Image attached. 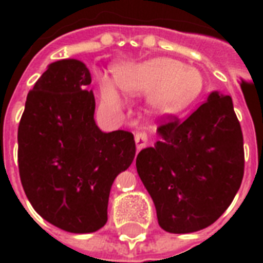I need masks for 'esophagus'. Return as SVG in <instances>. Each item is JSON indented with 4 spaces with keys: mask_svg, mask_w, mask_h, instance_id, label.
Masks as SVG:
<instances>
[{
    "mask_svg": "<svg viewBox=\"0 0 263 263\" xmlns=\"http://www.w3.org/2000/svg\"><path fill=\"white\" fill-rule=\"evenodd\" d=\"M147 140H148L147 134H144V132H136L135 143H136V148H138V150H142L143 147H146Z\"/></svg>",
    "mask_w": 263,
    "mask_h": 263,
    "instance_id": "esophagus-1",
    "label": "esophagus"
}]
</instances>
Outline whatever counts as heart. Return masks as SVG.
<instances>
[{"label": "heart", "mask_w": 263, "mask_h": 263, "mask_svg": "<svg viewBox=\"0 0 263 263\" xmlns=\"http://www.w3.org/2000/svg\"><path fill=\"white\" fill-rule=\"evenodd\" d=\"M99 97L105 109L120 111L124 107V94L148 92L147 103L157 113H175L188 106L202 90V76L195 68L184 67L173 59L158 57L142 63L120 65L113 72V80L99 76Z\"/></svg>", "instance_id": "obj_1"}]
</instances>
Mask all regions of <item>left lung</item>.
<instances>
[{
	"instance_id": "8db88e82",
	"label": "left lung",
	"mask_w": 263,
	"mask_h": 263,
	"mask_svg": "<svg viewBox=\"0 0 263 263\" xmlns=\"http://www.w3.org/2000/svg\"><path fill=\"white\" fill-rule=\"evenodd\" d=\"M157 132L161 139L138 154L136 169L158 224L171 233L208 228L232 203L245 175L232 98L214 91L184 120L168 116Z\"/></svg>"
}]
</instances>
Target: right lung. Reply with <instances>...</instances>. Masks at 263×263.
Wrapping results in <instances>:
<instances>
[{"label": "right lung", "mask_w": 263, "mask_h": 263, "mask_svg": "<svg viewBox=\"0 0 263 263\" xmlns=\"http://www.w3.org/2000/svg\"><path fill=\"white\" fill-rule=\"evenodd\" d=\"M90 83L79 60L50 64L27 95L17 131L27 198L39 216L72 233L106 224L111 184L136 153L131 132L106 134L95 124Z\"/></svg>", "instance_id": "obj_1"}]
</instances>
